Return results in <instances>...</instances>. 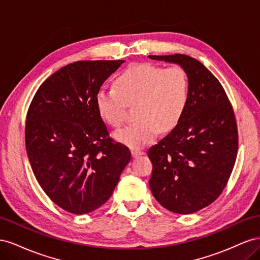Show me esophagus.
Listing matches in <instances>:
<instances>
[{
    "label": "esophagus",
    "mask_w": 260,
    "mask_h": 260,
    "mask_svg": "<svg viewBox=\"0 0 260 260\" xmlns=\"http://www.w3.org/2000/svg\"><path fill=\"white\" fill-rule=\"evenodd\" d=\"M143 154H144V152L141 151V149H138V148L131 149V155H132L133 158H137V157H139V156H141V155H143Z\"/></svg>",
    "instance_id": "34e87169"
}]
</instances>
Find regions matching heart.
<instances>
[{"mask_svg":"<svg viewBox=\"0 0 260 260\" xmlns=\"http://www.w3.org/2000/svg\"><path fill=\"white\" fill-rule=\"evenodd\" d=\"M190 99V79L182 66L164 68L152 62L131 66L117 77L114 88L95 95L99 115L114 128L127 118V107L136 104L135 123L116 133L121 143L142 147L158 135L174 129L183 117Z\"/></svg>","mask_w":260,"mask_h":260,"instance_id":"obj_1","label":"heart"}]
</instances>
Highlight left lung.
Segmentation results:
<instances>
[{
  "mask_svg": "<svg viewBox=\"0 0 260 260\" xmlns=\"http://www.w3.org/2000/svg\"><path fill=\"white\" fill-rule=\"evenodd\" d=\"M148 57L179 64L190 79L183 117L147 151L148 184L162 207L193 214L215 202L229 181L239 147L237 119L223 86L201 61L184 54Z\"/></svg>",
  "mask_w": 260,
  "mask_h": 260,
  "instance_id": "8db88e82",
  "label": "left lung"
}]
</instances>
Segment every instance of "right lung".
<instances>
[{"label":"right lung","mask_w":260,"mask_h":260,"mask_svg":"<svg viewBox=\"0 0 260 260\" xmlns=\"http://www.w3.org/2000/svg\"><path fill=\"white\" fill-rule=\"evenodd\" d=\"M124 60H79L60 68L38 89L26 117V149L50 200L75 215L111 198L131 159L109 137L95 106L96 92Z\"/></svg>","instance_id":"obj_1"}]
</instances>
